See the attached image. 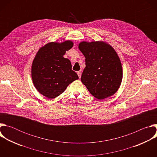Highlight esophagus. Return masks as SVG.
Wrapping results in <instances>:
<instances>
[{"label": "esophagus", "instance_id": "1", "mask_svg": "<svg viewBox=\"0 0 157 157\" xmlns=\"http://www.w3.org/2000/svg\"><path fill=\"white\" fill-rule=\"evenodd\" d=\"M77 74H78V76H79V78H81V71H78V72H77Z\"/></svg>", "mask_w": 157, "mask_h": 157}]
</instances>
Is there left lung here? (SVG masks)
Returning a JSON list of instances; mask_svg holds the SVG:
<instances>
[{
	"mask_svg": "<svg viewBox=\"0 0 157 157\" xmlns=\"http://www.w3.org/2000/svg\"><path fill=\"white\" fill-rule=\"evenodd\" d=\"M79 49L86 58L81 80L98 99L114 94L122 79L121 60L115 50L104 41H82Z\"/></svg>",
	"mask_w": 157,
	"mask_h": 157,
	"instance_id": "left-lung-1",
	"label": "left lung"
}]
</instances>
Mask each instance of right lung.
I'll return each instance as SVG.
<instances>
[{
	"label": "right lung",
	"instance_id": "1",
	"mask_svg": "<svg viewBox=\"0 0 157 157\" xmlns=\"http://www.w3.org/2000/svg\"><path fill=\"white\" fill-rule=\"evenodd\" d=\"M73 43L51 42L38 51L32 66V78L37 91L44 96L54 99L62 94L70 84L78 79L72 70L71 61L63 57Z\"/></svg>",
	"mask_w": 157,
	"mask_h": 157
}]
</instances>
